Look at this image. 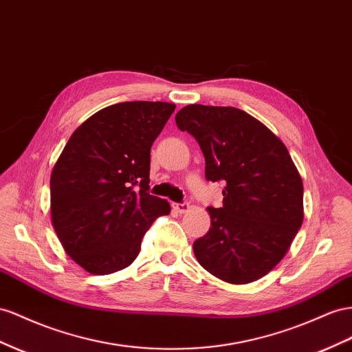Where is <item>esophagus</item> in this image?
<instances>
[{"mask_svg": "<svg viewBox=\"0 0 352 352\" xmlns=\"http://www.w3.org/2000/svg\"><path fill=\"white\" fill-rule=\"evenodd\" d=\"M173 208L177 213H185L189 210V204L188 203H176V204H173Z\"/></svg>", "mask_w": 352, "mask_h": 352, "instance_id": "1", "label": "esophagus"}]
</instances>
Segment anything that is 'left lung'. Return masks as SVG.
I'll list each match as a JSON object with an SVG mask.
<instances>
[{"label":"left lung","instance_id":"left-lung-1","mask_svg":"<svg viewBox=\"0 0 352 352\" xmlns=\"http://www.w3.org/2000/svg\"><path fill=\"white\" fill-rule=\"evenodd\" d=\"M179 130L198 142L206 179L225 182L223 206L194 241L201 267L231 284L262 278L289 252L303 221V185L287 148L259 120L232 107L188 105Z\"/></svg>","mask_w":352,"mask_h":352}]
</instances>
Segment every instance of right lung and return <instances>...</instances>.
I'll return each mask as SVG.
<instances>
[{
  "instance_id": "obj_1",
  "label": "right lung",
  "mask_w": 352,
  "mask_h": 352,
  "mask_svg": "<svg viewBox=\"0 0 352 352\" xmlns=\"http://www.w3.org/2000/svg\"><path fill=\"white\" fill-rule=\"evenodd\" d=\"M176 105L121 102L72 133L50 177V213L66 254L90 274L127 268L170 204L151 195V146Z\"/></svg>"
}]
</instances>
